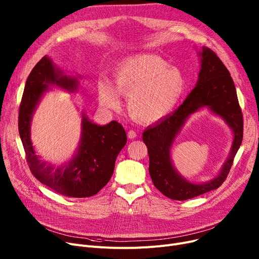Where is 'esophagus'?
<instances>
[{
	"instance_id": "esophagus-1",
	"label": "esophagus",
	"mask_w": 259,
	"mask_h": 259,
	"mask_svg": "<svg viewBox=\"0 0 259 259\" xmlns=\"http://www.w3.org/2000/svg\"><path fill=\"white\" fill-rule=\"evenodd\" d=\"M138 137V133L137 132H135L134 130H129L128 131V138L129 139H135V138H137Z\"/></svg>"
}]
</instances>
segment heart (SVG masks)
Returning <instances> with one entry per match:
<instances>
[{
    "mask_svg": "<svg viewBox=\"0 0 259 259\" xmlns=\"http://www.w3.org/2000/svg\"><path fill=\"white\" fill-rule=\"evenodd\" d=\"M114 84L108 79L98 83L103 107L118 109V93L128 95L127 109L138 121L150 124L167 116L179 103L186 80L179 68L153 54H138L120 62L114 69Z\"/></svg>",
    "mask_w": 259,
    "mask_h": 259,
    "instance_id": "1",
    "label": "heart"
}]
</instances>
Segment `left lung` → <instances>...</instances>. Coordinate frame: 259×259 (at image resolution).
Here are the masks:
<instances>
[{"mask_svg": "<svg viewBox=\"0 0 259 259\" xmlns=\"http://www.w3.org/2000/svg\"><path fill=\"white\" fill-rule=\"evenodd\" d=\"M200 56L201 69L195 88L178 110L143 133V141L148 148L149 173L152 182L162 194L175 200L190 199L220 188L227 179L242 142L243 117L234 81L213 50L203 47ZM206 105L221 115L234 129L235 141L230 156L220 175L208 183L195 185L184 180L174 170L169 148L188 115Z\"/></svg>", "mask_w": 259, "mask_h": 259, "instance_id": "left-lung-1", "label": "left lung"}]
</instances>
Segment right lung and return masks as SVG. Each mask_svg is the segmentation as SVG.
I'll list each match as a JSON object with an SVG mask.
<instances>
[{"mask_svg": "<svg viewBox=\"0 0 259 259\" xmlns=\"http://www.w3.org/2000/svg\"><path fill=\"white\" fill-rule=\"evenodd\" d=\"M48 84L73 90L77 81L62 75L47 57L40 59L33 67L26 80L19 110V133L27 164L37 181L57 193L75 198L93 196L110 181L116 156L127 143L126 131L116 120L98 126L84 117L80 146L75 157L62 168L46 165L33 150L30 121Z\"/></svg>", "mask_w": 259, "mask_h": 259, "instance_id": "add662e5", "label": "right lung"}]
</instances>
